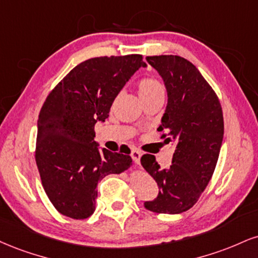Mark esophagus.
<instances>
[{
    "label": "esophagus",
    "instance_id": "obj_1",
    "mask_svg": "<svg viewBox=\"0 0 258 258\" xmlns=\"http://www.w3.org/2000/svg\"><path fill=\"white\" fill-rule=\"evenodd\" d=\"M141 156H142L141 151H139L138 149L133 148L131 150V157H132V160L135 161V162L137 164H139V162H141Z\"/></svg>",
    "mask_w": 258,
    "mask_h": 258
}]
</instances>
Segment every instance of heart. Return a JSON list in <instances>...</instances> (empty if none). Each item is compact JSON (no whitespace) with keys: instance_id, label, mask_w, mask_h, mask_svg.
<instances>
[{"instance_id":"1","label":"heart","mask_w":258,"mask_h":258,"mask_svg":"<svg viewBox=\"0 0 258 258\" xmlns=\"http://www.w3.org/2000/svg\"><path fill=\"white\" fill-rule=\"evenodd\" d=\"M138 92L143 102H144L149 98L155 97V96H163L164 86L159 79L143 78L138 83Z\"/></svg>"}]
</instances>
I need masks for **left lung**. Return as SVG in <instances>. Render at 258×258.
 I'll use <instances>...</instances> for the list:
<instances>
[{
	"label": "left lung",
	"instance_id": "1",
	"mask_svg": "<svg viewBox=\"0 0 258 258\" xmlns=\"http://www.w3.org/2000/svg\"><path fill=\"white\" fill-rule=\"evenodd\" d=\"M168 91V104L157 131L174 147L169 168H161L154 155L141 162L156 180L159 195L144 202L148 210L179 214L197 203L212 179L223 138V115L218 95L195 64L178 55L148 56Z\"/></svg>",
	"mask_w": 258,
	"mask_h": 258
}]
</instances>
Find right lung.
Listing matches in <instances>:
<instances>
[{
	"label": "right lung",
	"mask_w": 258,
	"mask_h": 258,
	"mask_svg": "<svg viewBox=\"0 0 258 258\" xmlns=\"http://www.w3.org/2000/svg\"><path fill=\"white\" fill-rule=\"evenodd\" d=\"M145 66L139 54L89 58L45 98L38 116L35 159L46 196L62 215L88 219L95 210L98 181L131 164V151L98 150L95 125L109 116L120 90Z\"/></svg>",
	"instance_id": "add662e5"
}]
</instances>
